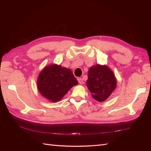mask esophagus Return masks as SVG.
I'll return each mask as SVG.
<instances>
[{
  "label": "esophagus",
  "instance_id": "1",
  "mask_svg": "<svg viewBox=\"0 0 151 151\" xmlns=\"http://www.w3.org/2000/svg\"><path fill=\"white\" fill-rule=\"evenodd\" d=\"M78 82H79V84H83V83H84V81H83V78H79L78 79Z\"/></svg>",
  "mask_w": 151,
  "mask_h": 151
}]
</instances>
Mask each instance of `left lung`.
I'll return each instance as SVG.
<instances>
[{"label": "left lung", "instance_id": "8db88e82", "mask_svg": "<svg viewBox=\"0 0 151 151\" xmlns=\"http://www.w3.org/2000/svg\"><path fill=\"white\" fill-rule=\"evenodd\" d=\"M86 86L93 98L99 102H103L116 89L117 80L109 66L96 65L88 70Z\"/></svg>", "mask_w": 151, "mask_h": 151}]
</instances>
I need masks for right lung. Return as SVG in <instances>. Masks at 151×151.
<instances>
[{"instance_id":"right-lung-1","label":"right lung","mask_w":151,"mask_h":151,"mask_svg":"<svg viewBox=\"0 0 151 151\" xmlns=\"http://www.w3.org/2000/svg\"><path fill=\"white\" fill-rule=\"evenodd\" d=\"M78 84L71 70L57 64L45 66L37 81L39 93L52 102L60 101L72 87Z\"/></svg>"}]
</instances>
